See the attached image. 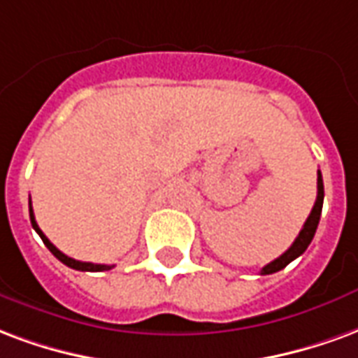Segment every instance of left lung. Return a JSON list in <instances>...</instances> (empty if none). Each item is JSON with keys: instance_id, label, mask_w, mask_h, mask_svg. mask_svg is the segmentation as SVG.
Here are the masks:
<instances>
[{"instance_id": "8db88e82", "label": "left lung", "mask_w": 358, "mask_h": 358, "mask_svg": "<svg viewBox=\"0 0 358 358\" xmlns=\"http://www.w3.org/2000/svg\"><path fill=\"white\" fill-rule=\"evenodd\" d=\"M322 202H324V185H322V176H320V171H318L317 177V200H315V206H313L311 213H309V217L305 221L303 229L299 231L297 234V238L294 240V244L284 252L280 257H276L275 262H271L268 265L262 268V275H273L276 271H280L288 265L289 262H294L296 257L303 254L307 246L311 244L313 236L317 233V227L318 221H320V213H322Z\"/></svg>"}]
</instances>
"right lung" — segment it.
Masks as SVG:
<instances>
[{
  "label": "right lung",
  "mask_w": 358,
  "mask_h": 358,
  "mask_svg": "<svg viewBox=\"0 0 358 358\" xmlns=\"http://www.w3.org/2000/svg\"><path fill=\"white\" fill-rule=\"evenodd\" d=\"M30 221H32L34 231H36V233L40 234L41 240H43V244H45V246L49 248V252H51V254H53L55 257H57V259H59V262L64 263V265H66V267L76 268V271H110V268L114 267V265H96V263L76 262V259H72V257H69V255H64V254H62L61 250H59V248H57V246H53V244H51V240L47 238L45 234L41 233V229H40V227H38V223H36V217H34L32 202H30Z\"/></svg>",
  "instance_id": "obj_1"
}]
</instances>
